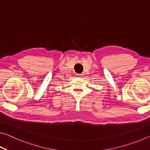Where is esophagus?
I'll return each instance as SVG.
<instances>
[{"mask_svg":"<svg viewBox=\"0 0 150 150\" xmlns=\"http://www.w3.org/2000/svg\"><path fill=\"white\" fill-rule=\"evenodd\" d=\"M81 75H82L81 74H77V75H76V76H77V77H81Z\"/></svg>","mask_w":150,"mask_h":150,"instance_id":"esophagus-1","label":"esophagus"}]
</instances>
